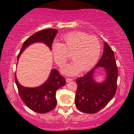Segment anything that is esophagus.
Segmentation results:
<instances>
[{"mask_svg": "<svg viewBox=\"0 0 134 134\" xmlns=\"http://www.w3.org/2000/svg\"><path fill=\"white\" fill-rule=\"evenodd\" d=\"M72 78H66V82H71V81L72 80Z\"/></svg>", "mask_w": 134, "mask_h": 134, "instance_id": "34e87169", "label": "esophagus"}]
</instances>
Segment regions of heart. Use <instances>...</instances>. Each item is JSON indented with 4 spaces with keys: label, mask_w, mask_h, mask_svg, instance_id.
Instances as JSON below:
<instances>
[{
    "label": "heart",
    "mask_w": 134,
    "mask_h": 134,
    "mask_svg": "<svg viewBox=\"0 0 134 134\" xmlns=\"http://www.w3.org/2000/svg\"><path fill=\"white\" fill-rule=\"evenodd\" d=\"M63 43L54 42L52 46V52L55 62L62 67L70 58L73 62L63 67L65 74L74 75L79 72H86L92 69L99 59L101 44L97 37L90 36L82 32H72L65 34L62 37Z\"/></svg>",
    "instance_id": "1"
}]
</instances>
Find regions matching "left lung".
<instances>
[{"label":"left lung","mask_w":134,"mask_h":134,"mask_svg":"<svg viewBox=\"0 0 134 134\" xmlns=\"http://www.w3.org/2000/svg\"><path fill=\"white\" fill-rule=\"evenodd\" d=\"M104 67L107 71L106 80L97 84L93 80L94 71L97 67ZM118 69L114 52L107 43L101 59L97 65L86 75L77 78L75 104L77 109L86 113H95L102 109L113 98L117 91Z\"/></svg>","instance_id":"left-lung-1"}]
</instances>
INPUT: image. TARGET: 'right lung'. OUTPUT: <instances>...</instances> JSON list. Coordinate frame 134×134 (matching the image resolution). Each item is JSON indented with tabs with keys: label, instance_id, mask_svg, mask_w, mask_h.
Instances as JSON below:
<instances>
[{
	"label": "right lung",
	"instance_id": "obj_1",
	"mask_svg": "<svg viewBox=\"0 0 134 134\" xmlns=\"http://www.w3.org/2000/svg\"><path fill=\"white\" fill-rule=\"evenodd\" d=\"M58 30L54 28L39 31L28 37L23 43L17 58L28 46L36 42H42L52 48L54 39ZM15 81L21 100L34 111L44 113L55 108L57 104L56 98V91L65 84V79L57 70L53 69L47 82L41 86L35 88L25 87L19 84L15 75Z\"/></svg>",
	"mask_w": 134,
	"mask_h": 134
}]
</instances>
